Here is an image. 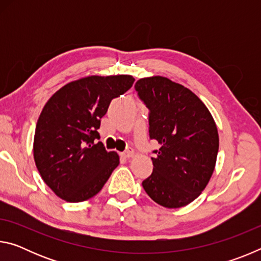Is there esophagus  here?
Returning a JSON list of instances; mask_svg holds the SVG:
<instances>
[{
	"label": "esophagus",
	"mask_w": 261,
	"mask_h": 261,
	"mask_svg": "<svg viewBox=\"0 0 261 261\" xmlns=\"http://www.w3.org/2000/svg\"><path fill=\"white\" fill-rule=\"evenodd\" d=\"M132 155H134V151H132V149H126V151H124V152L122 153V156L125 158V159H129Z\"/></svg>",
	"instance_id": "esophagus-1"
}]
</instances>
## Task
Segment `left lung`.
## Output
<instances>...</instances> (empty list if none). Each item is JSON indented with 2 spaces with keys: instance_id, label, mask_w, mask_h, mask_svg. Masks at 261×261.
Here are the masks:
<instances>
[{
  "instance_id": "left-lung-1",
  "label": "left lung",
  "mask_w": 261,
  "mask_h": 261,
  "mask_svg": "<svg viewBox=\"0 0 261 261\" xmlns=\"http://www.w3.org/2000/svg\"><path fill=\"white\" fill-rule=\"evenodd\" d=\"M135 90L148 109L153 173L143 188L156 204L178 208L199 196L213 174L219 135L210 110L179 84L155 76L139 79Z\"/></svg>"
}]
</instances>
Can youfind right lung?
Segmentation results:
<instances>
[{
    "label": "right lung",
    "mask_w": 261,
    "mask_h": 261,
    "mask_svg": "<svg viewBox=\"0 0 261 261\" xmlns=\"http://www.w3.org/2000/svg\"><path fill=\"white\" fill-rule=\"evenodd\" d=\"M135 79L91 76L67 84L45 105L35 126L33 153L41 177L62 199L81 202L98 193L120 163L100 139L101 117Z\"/></svg>",
    "instance_id": "1"
}]
</instances>
